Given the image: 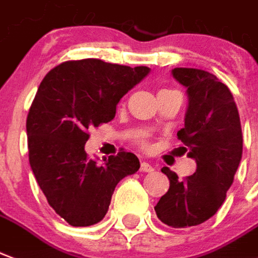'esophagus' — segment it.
<instances>
[{"mask_svg":"<svg viewBox=\"0 0 258 258\" xmlns=\"http://www.w3.org/2000/svg\"><path fill=\"white\" fill-rule=\"evenodd\" d=\"M141 171H142V172H153L154 168L149 163H145L144 161V163H141Z\"/></svg>","mask_w":258,"mask_h":258,"instance_id":"obj_1","label":"esophagus"}]
</instances>
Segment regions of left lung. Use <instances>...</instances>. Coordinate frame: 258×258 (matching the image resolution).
I'll use <instances>...</instances> for the list:
<instances>
[{
  "label": "left lung",
  "mask_w": 258,
  "mask_h": 258,
  "mask_svg": "<svg viewBox=\"0 0 258 258\" xmlns=\"http://www.w3.org/2000/svg\"><path fill=\"white\" fill-rule=\"evenodd\" d=\"M173 78L187 90L188 105L184 127L177 138L196 160V172L179 179L168 167V191L154 211L173 228L198 226L211 219L226 200L242 158L239 113L230 89L213 74L196 68H175Z\"/></svg>",
  "instance_id": "1"
}]
</instances>
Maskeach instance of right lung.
Returning <instances> with one entry per match:
<instances>
[{
    "label": "right lung",
    "instance_id": "obj_1",
    "mask_svg": "<svg viewBox=\"0 0 258 258\" xmlns=\"http://www.w3.org/2000/svg\"><path fill=\"white\" fill-rule=\"evenodd\" d=\"M149 72L98 58L66 61L38 87L26 124L30 165L49 205L71 226L102 220L117 183L141 167L130 152L97 163L85 145L89 128L113 120L121 97Z\"/></svg>",
    "mask_w": 258,
    "mask_h": 258
}]
</instances>
